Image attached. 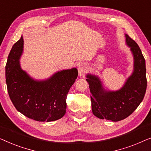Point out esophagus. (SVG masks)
I'll list each match as a JSON object with an SVG mask.
<instances>
[{
    "mask_svg": "<svg viewBox=\"0 0 151 151\" xmlns=\"http://www.w3.org/2000/svg\"><path fill=\"white\" fill-rule=\"evenodd\" d=\"M78 69V74H79L80 76H84V74L86 73V70H87V69H86V66L85 65H84V64L79 65Z\"/></svg>",
    "mask_w": 151,
    "mask_h": 151,
    "instance_id": "1",
    "label": "esophagus"
}]
</instances>
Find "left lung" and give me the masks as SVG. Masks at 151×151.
Masks as SVG:
<instances>
[{"label":"left lung","instance_id":"left-lung-1","mask_svg":"<svg viewBox=\"0 0 151 151\" xmlns=\"http://www.w3.org/2000/svg\"><path fill=\"white\" fill-rule=\"evenodd\" d=\"M134 60V71L122 88L117 91H104L98 78L87 75L86 81L91 91L92 111L100 119L113 122L129 117L137 108L145 96L147 86L145 59L138 45L126 34Z\"/></svg>","mask_w":151,"mask_h":151}]
</instances>
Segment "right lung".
I'll return each instance as SVG.
<instances>
[{
  "label": "right lung",
  "instance_id": "add662e5",
  "mask_svg": "<svg viewBox=\"0 0 151 151\" xmlns=\"http://www.w3.org/2000/svg\"><path fill=\"white\" fill-rule=\"evenodd\" d=\"M23 48L22 37L13 45L5 66L7 91L14 106L29 118L51 122L65 115L67 94L78 76V70H63L45 81L32 80L22 71L18 60Z\"/></svg>",
  "mask_w": 151,
  "mask_h": 151
}]
</instances>
